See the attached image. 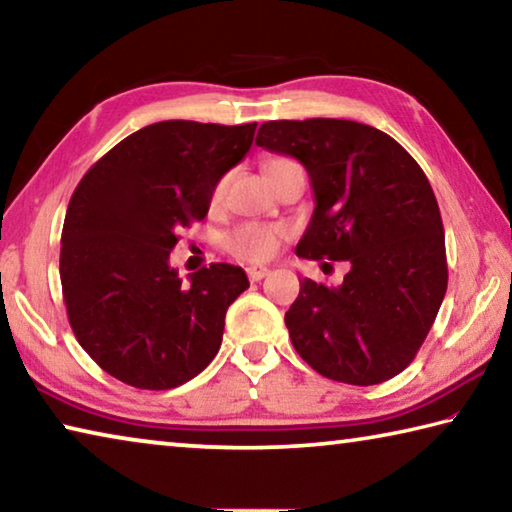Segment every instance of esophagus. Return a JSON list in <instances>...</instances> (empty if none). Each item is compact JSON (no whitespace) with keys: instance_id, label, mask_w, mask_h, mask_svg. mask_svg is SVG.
Segmentation results:
<instances>
[{"instance_id":"1","label":"esophagus","mask_w":512,"mask_h":512,"mask_svg":"<svg viewBox=\"0 0 512 512\" xmlns=\"http://www.w3.org/2000/svg\"><path fill=\"white\" fill-rule=\"evenodd\" d=\"M246 273H248V280L259 282V280H264V277H266L268 273H271V271H268L266 266H248Z\"/></svg>"}]
</instances>
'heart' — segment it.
<instances>
[{
	"label": "heart",
	"instance_id": "b5f03b06",
	"mask_svg": "<svg viewBox=\"0 0 512 512\" xmlns=\"http://www.w3.org/2000/svg\"><path fill=\"white\" fill-rule=\"evenodd\" d=\"M277 162L284 160H273L268 164V169L275 167ZM225 183L228 180L221 178L219 183L212 189V203H221L225 194ZM287 237V230L280 228V225H264V223H244L237 225L235 230H230L228 235L223 237V248L228 250L230 255L239 259H246V262H266L271 259L277 248H280V241Z\"/></svg>",
	"mask_w": 512,
	"mask_h": 512
}]
</instances>
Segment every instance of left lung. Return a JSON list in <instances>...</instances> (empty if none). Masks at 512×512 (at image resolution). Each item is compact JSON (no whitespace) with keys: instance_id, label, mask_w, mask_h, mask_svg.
<instances>
[{"instance_id":"left-lung-1","label":"left lung","mask_w":512,"mask_h":512,"mask_svg":"<svg viewBox=\"0 0 512 512\" xmlns=\"http://www.w3.org/2000/svg\"><path fill=\"white\" fill-rule=\"evenodd\" d=\"M257 146L309 173L316 207L296 255L350 264L341 287L300 282L284 314L293 348L343 384L400 375L447 291L443 219L420 164L391 135L348 119L266 121Z\"/></svg>"}]
</instances>
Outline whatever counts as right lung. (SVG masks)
<instances>
[{
    "instance_id": "obj_1",
    "label": "right lung",
    "mask_w": 512,
    "mask_h": 512,
    "mask_svg": "<svg viewBox=\"0 0 512 512\" xmlns=\"http://www.w3.org/2000/svg\"><path fill=\"white\" fill-rule=\"evenodd\" d=\"M257 124L171 119L144 126L85 173L60 237V282L76 341L128 386L167 391L207 368L225 311L250 284L210 264L178 277L176 232L203 221L212 189L253 146Z\"/></svg>"
}]
</instances>
